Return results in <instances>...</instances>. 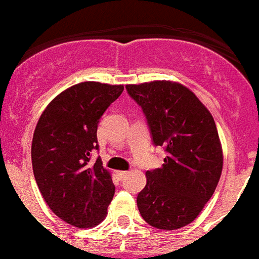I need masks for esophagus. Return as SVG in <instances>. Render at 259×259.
I'll list each match as a JSON object with an SVG mask.
<instances>
[{
    "label": "esophagus",
    "instance_id": "obj_1",
    "mask_svg": "<svg viewBox=\"0 0 259 259\" xmlns=\"http://www.w3.org/2000/svg\"><path fill=\"white\" fill-rule=\"evenodd\" d=\"M127 175H128V171H117V177H119L120 179H124Z\"/></svg>",
    "mask_w": 259,
    "mask_h": 259
}]
</instances>
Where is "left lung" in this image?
<instances>
[{
    "label": "left lung",
    "instance_id": "obj_1",
    "mask_svg": "<svg viewBox=\"0 0 259 259\" xmlns=\"http://www.w3.org/2000/svg\"><path fill=\"white\" fill-rule=\"evenodd\" d=\"M142 107L155 146H164L160 168L147 171L138 208L160 230L187 226L203 210L222 174L223 152L214 117L187 87L174 81L125 85Z\"/></svg>",
    "mask_w": 259,
    "mask_h": 259
}]
</instances>
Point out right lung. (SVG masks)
Segmentation results:
<instances>
[{
    "label": "right lung",
    "mask_w": 259,
    "mask_h": 259,
    "mask_svg": "<svg viewBox=\"0 0 259 259\" xmlns=\"http://www.w3.org/2000/svg\"><path fill=\"white\" fill-rule=\"evenodd\" d=\"M123 85L78 82L63 91L41 113L32 140L34 179L52 211L64 222L90 229L103 221L115 194L112 177L97 150V124Z\"/></svg>",
    "instance_id": "add662e5"
}]
</instances>
